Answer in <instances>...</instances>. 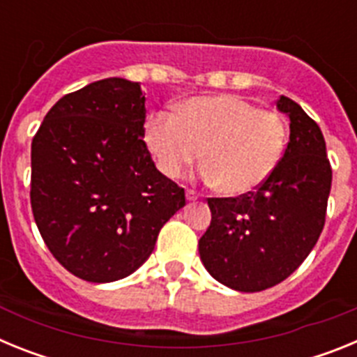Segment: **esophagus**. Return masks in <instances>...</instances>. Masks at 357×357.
<instances>
[{"label":"esophagus","instance_id":"esophagus-1","mask_svg":"<svg viewBox=\"0 0 357 357\" xmlns=\"http://www.w3.org/2000/svg\"><path fill=\"white\" fill-rule=\"evenodd\" d=\"M185 198H188V202H197L198 195L195 193V191H191V189H188V191H185Z\"/></svg>","mask_w":357,"mask_h":357}]
</instances>
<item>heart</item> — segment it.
I'll list each match as a JSON object with an SVG mask.
<instances>
[{"mask_svg":"<svg viewBox=\"0 0 357 357\" xmlns=\"http://www.w3.org/2000/svg\"><path fill=\"white\" fill-rule=\"evenodd\" d=\"M288 141V123L279 112L238 94L188 98L176 105V114L155 112L144 125V143L164 176L178 178L204 155V181L230 197L261 188L284 157Z\"/></svg>","mask_w":357,"mask_h":357,"instance_id":"b5f03b06","label":"heart"}]
</instances>
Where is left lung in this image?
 I'll return each mask as SVG.
<instances>
[{
    "label": "left lung",
    "instance_id": "1",
    "mask_svg": "<svg viewBox=\"0 0 357 357\" xmlns=\"http://www.w3.org/2000/svg\"><path fill=\"white\" fill-rule=\"evenodd\" d=\"M289 118L286 153L266 182L236 198H209L211 225L198 241L207 272L236 291L279 284L313 250L326 223L333 169L320 127L280 96Z\"/></svg>",
    "mask_w": 357,
    "mask_h": 357
}]
</instances>
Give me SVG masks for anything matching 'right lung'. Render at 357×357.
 Here are the masks:
<instances>
[{
  "label": "right lung",
  "instance_id": "1",
  "mask_svg": "<svg viewBox=\"0 0 357 357\" xmlns=\"http://www.w3.org/2000/svg\"><path fill=\"white\" fill-rule=\"evenodd\" d=\"M139 82L105 78L62 96L31 141V211L59 263L112 282L150 257L184 189L151 160Z\"/></svg>",
  "mask_w": 357,
  "mask_h": 357
}]
</instances>
